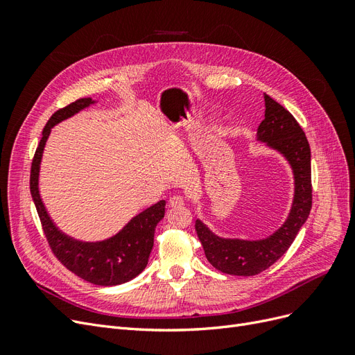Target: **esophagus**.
Returning <instances> with one entry per match:
<instances>
[{
  "mask_svg": "<svg viewBox=\"0 0 355 355\" xmlns=\"http://www.w3.org/2000/svg\"><path fill=\"white\" fill-rule=\"evenodd\" d=\"M184 204H185L184 198L179 197V196H173V197H171V198L168 200V207H171V209L180 207V206H184Z\"/></svg>",
  "mask_w": 355,
  "mask_h": 355,
  "instance_id": "34e87169",
  "label": "esophagus"
}]
</instances>
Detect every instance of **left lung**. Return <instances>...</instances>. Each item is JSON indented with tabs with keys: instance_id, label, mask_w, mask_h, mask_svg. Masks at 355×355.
<instances>
[{
	"instance_id": "obj_1",
	"label": "left lung",
	"mask_w": 355,
	"mask_h": 355,
	"mask_svg": "<svg viewBox=\"0 0 355 355\" xmlns=\"http://www.w3.org/2000/svg\"><path fill=\"white\" fill-rule=\"evenodd\" d=\"M265 118L257 127L256 141L274 149L288 163L293 173V201L286 220L271 235L257 240L228 239L214 234L202 220L196 230L207 261L231 275H256L275 263L292 245L313 206L311 149L302 128L286 108L263 93Z\"/></svg>"
}]
</instances>
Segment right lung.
Listing matches in <instances>:
<instances>
[{
  "mask_svg": "<svg viewBox=\"0 0 355 355\" xmlns=\"http://www.w3.org/2000/svg\"><path fill=\"white\" fill-rule=\"evenodd\" d=\"M92 98L78 99L50 116L31 167V196L42 223L53 253L69 271L96 286H116L133 280L141 274L154 247V234L158 222L164 218L166 201L137 213L112 237L99 241H83L63 232L49 214L40 192V168L51 128L80 111L96 105Z\"/></svg>",
  "mask_w": 355,
  "mask_h": 355,
  "instance_id": "add662e5",
  "label": "right lung"
}]
</instances>
